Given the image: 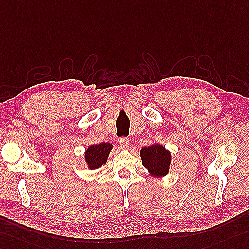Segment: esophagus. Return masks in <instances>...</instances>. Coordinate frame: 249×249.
Here are the masks:
<instances>
[{
  "label": "esophagus",
  "mask_w": 249,
  "mask_h": 249,
  "mask_svg": "<svg viewBox=\"0 0 249 249\" xmlns=\"http://www.w3.org/2000/svg\"><path fill=\"white\" fill-rule=\"evenodd\" d=\"M119 144H120V148H121V149H128L129 145H130L129 138H126V137L120 138V139H119Z\"/></svg>",
  "instance_id": "obj_1"
}]
</instances>
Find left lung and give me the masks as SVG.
<instances>
[{
  "label": "left lung",
  "mask_w": 249,
  "mask_h": 249,
  "mask_svg": "<svg viewBox=\"0 0 249 249\" xmlns=\"http://www.w3.org/2000/svg\"><path fill=\"white\" fill-rule=\"evenodd\" d=\"M142 166L147 169L151 177H166L170 170L172 155L162 144L154 143L143 147L139 151Z\"/></svg>",
  "instance_id": "8db88e82"
}]
</instances>
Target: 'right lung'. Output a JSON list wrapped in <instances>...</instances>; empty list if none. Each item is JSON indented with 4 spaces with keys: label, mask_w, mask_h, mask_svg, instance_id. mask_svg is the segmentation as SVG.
<instances>
[{
    "label": "right lung",
    "mask_w": 249,
    "mask_h": 249,
    "mask_svg": "<svg viewBox=\"0 0 249 249\" xmlns=\"http://www.w3.org/2000/svg\"><path fill=\"white\" fill-rule=\"evenodd\" d=\"M112 149L113 144L108 142H102L88 147V149L84 151V160H86L88 169L95 170L102 165H106Z\"/></svg>",
    "instance_id": "obj_1"
}]
</instances>
